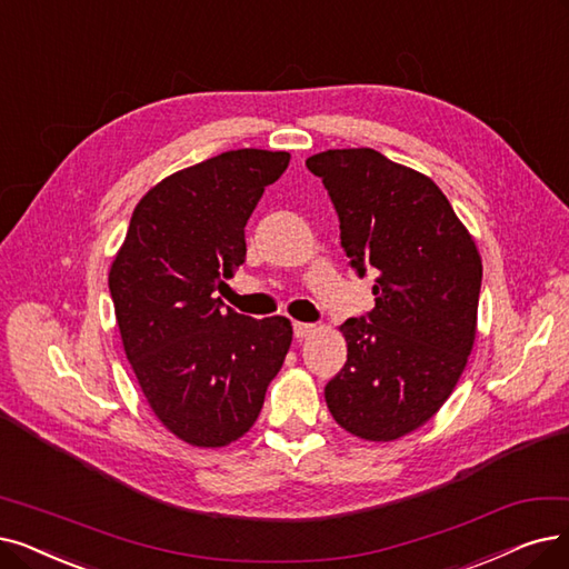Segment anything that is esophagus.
<instances>
[{
  "instance_id": "esophagus-1",
  "label": "esophagus",
  "mask_w": 569,
  "mask_h": 569,
  "mask_svg": "<svg viewBox=\"0 0 569 569\" xmlns=\"http://www.w3.org/2000/svg\"><path fill=\"white\" fill-rule=\"evenodd\" d=\"M317 331L315 325H306V322H293V336L297 338H308Z\"/></svg>"
}]
</instances>
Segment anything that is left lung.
Listing matches in <instances>:
<instances>
[{
  "label": "left lung",
  "mask_w": 569,
  "mask_h": 569,
  "mask_svg": "<svg viewBox=\"0 0 569 569\" xmlns=\"http://www.w3.org/2000/svg\"><path fill=\"white\" fill-rule=\"evenodd\" d=\"M340 221V244L376 306L350 317L348 361L325 388L333 420L363 441H395L435 418L476 338L481 254L427 174L373 149H329L306 161Z\"/></svg>",
  "instance_id": "left-lung-1"
}]
</instances>
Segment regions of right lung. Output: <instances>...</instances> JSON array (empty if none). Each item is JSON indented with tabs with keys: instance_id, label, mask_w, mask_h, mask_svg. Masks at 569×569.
<instances>
[{
	"instance_id": "add662e5",
	"label": "right lung",
	"mask_w": 569,
	"mask_h": 569,
	"mask_svg": "<svg viewBox=\"0 0 569 569\" xmlns=\"http://www.w3.org/2000/svg\"><path fill=\"white\" fill-rule=\"evenodd\" d=\"M289 158L238 149L158 181L109 268L140 390L161 425L198 448L247 435L291 346L287 317L254 320L214 297L244 261V223Z\"/></svg>"
}]
</instances>
